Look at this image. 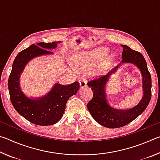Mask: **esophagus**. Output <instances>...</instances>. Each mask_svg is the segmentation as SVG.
I'll return each instance as SVG.
<instances>
[{
  "mask_svg": "<svg viewBox=\"0 0 160 160\" xmlns=\"http://www.w3.org/2000/svg\"><path fill=\"white\" fill-rule=\"evenodd\" d=\"M80 89H83L85 88V87H87V81L85 79H81L80 81Z\"/></svg>",
  "mask_w": 160,
  "mask_h": 160,
  "instance_id": "esophagus-1",
  "label": "esophagus"
}]
</instances>
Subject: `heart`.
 I'll use <instances>...</instances> for the list:
<instances>
[{
  "mask_svg": "<svg viewBox=\"0 0 160 160\" xmlns=\"http://www.w3.org/2000/svg\"><path fill=\"white\" fill-rule=\"evenodd\" d=\"M108 53H109V50L104 47L97 48L95 50L88 51V52H81L76 56L75 61L80 68L87 69L98 63L107 55ZM113 59V56H109L100 64L98 68L99 73H103L107 70L111 64L112 63Z\"/></svg>",
  "mask_w": 160,
  "mask_h": 160,
  "instance_id": "1",
  "label": "heart"
}]
</instances>
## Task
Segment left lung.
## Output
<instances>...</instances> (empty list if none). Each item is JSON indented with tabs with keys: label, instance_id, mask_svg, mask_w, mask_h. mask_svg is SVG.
<instances>
[{
	"label": "left lung",
	"instance_id": "obj_1",
	"mask_svg": "<svg viewBox=\"0 0 160 160\" xmlns=\"http://www.w3.org/2000/svg\"><path fill=\"white\" fill-rule=\"evenodd\" d=\"M123 50L121 63L113 68L104 76L91 80L88 85L93 92V97L88 102V109L97 123L109 128H120L131 123L140 116L147 108L151 99L152 80L145 58L142 53L134 51L126 45H121ZM123 63L134 64L142 75L143 97L139 103L128 110H117L108 104L106 99V85L111 75L117 71Z\"/></svg>",
	"mask_w": 160,
	"mask_h": 160
}]
</instances>
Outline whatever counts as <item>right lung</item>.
Returning <instances> with one entry per match:
<instances>
[{
  "mask_svg": "<svg viewBox=\"0 0 160 160\" xmlns=\"http://www.w3.org/2000/svg\"><path fill=\"white\" fill-rule=\"evenodd\" d=\"M61 42H40L20 51L13 61L9 76L8 90L13 107L27 120L39 126L53 125L60 120L68 100L79 90L80 83L75 82L68 85L56 83L44 96L31 98L22 90L20 78L28 62L38 56L53 54L48 50L56 48Z\"/></svg>",
  "mask_w": 160,
  "mask_h": 160,
  "instance_id": "obj_1",
  "label": "right lung"
}]
</instances>
